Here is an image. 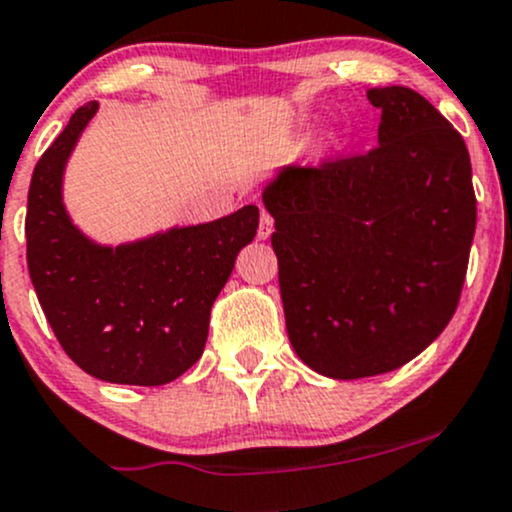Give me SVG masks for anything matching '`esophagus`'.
I'll return each mask as SVG.
<instances>
[{"mask_svg": "<svg viewBox=\"0 0 512 512\" xmlns=\"http://www.w3.org/2000/svg\"><path fill=\"white\" fill-rule=\"evenodd\" d=\"M273 234V217L266 210H261V222H258V239H268Z\"/></svg>", "mask_w": 512, "mask_h": 512, "instance_id": "obj_1", "label": "esophagus"}]
</instances>
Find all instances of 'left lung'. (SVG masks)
<instances>
[{"instance_id": "8db88e82", "label": "left lung", "mask_w": 512, "mask_h": 512, "mask_svg": "<svg viewBox=\"0 0 512 512\" xmlns=\"http://www.w3.org/2000/svg\"><path fill=\"white\" fill-rule=\"evenodd\" d=\"M378 146L288 166L263 190L295 354L351 381L408 364L464 288L476 195L464 139L420 92L371 87Z\"/></svg>"}]
</instances>
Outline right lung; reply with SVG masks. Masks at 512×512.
I'll use <instances>...</instances> for the list:
<instances>
[{
	"instance_id": "obj_1",
	"label": "right lung",
	"mask_w": 512,
	"mask_h": 512,
	"mask_svg": "<svg viewBox=\"0 0 512 512\" xmlns=\"http://www.w3.org/2000/svg\"><path fill=\"white\" fill-rule=\"evenodd\" d=\"M87 102L36 163L26 210V263L65 354L90 376L163 386L205 351L210 312L236 254L258 229V207L170 229L112 249L80 234L63 207V168L95 117Z\"/></svg>"
}]
</instances>
